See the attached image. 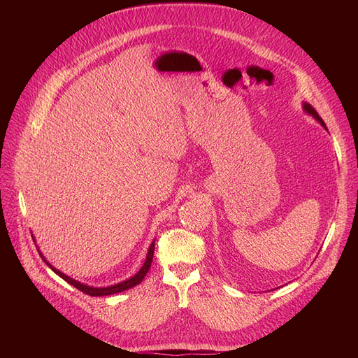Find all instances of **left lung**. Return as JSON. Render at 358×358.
<instances>
[{"instance_id": "1", "label": "left lung", "mask_w": 358, "mask_h": 358, "mask_svg": "<svg viewBox=\"0 0 358 358\" xmlns=\"http://www.w3.org/2000/svg\"><path fill=\"white\" fill-rule=\"evenodd\" d=\"M303 112H305V113H308V115H310L313 119H315V121H318L324 128H326L327 129V127H326V124H324V121H322V119L320 117V115L317 113V110L315 109H313V107L310 106V104H308V103H303ZM327 131H329V129H327Z\"/></svg>"}]
</instances>
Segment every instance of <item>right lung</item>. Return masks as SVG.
Returning a JSON list of instances; mask_svg holds the SVG:
<instances>
[{"label":"right lung","instance_id":"right-lung-1","mask_svg":"<svg viewBox=\"0 0 358 358\" xmlns=\"http://www.w3.org/2000/svg\"><path fill=\"white\" fill-rule=\"evenodd\" d=\"M32 239H34V242H36V237H34V236H32ZM37 248H38V246H37ZM37 251H38V254H40V257H41L43 262H45V263H46V264H48V266L53 270V272H55L59 278H62L64 280H67V282H69L70 285H73L74 288L80 289L82 292H85V294H88V296L101 297V296H112V294H116V292H122V291L129 289V288H133V287H136V285H138L140 282H142V280H143V279H145V276H146V273L149 272L150 264H152L154 251H155V241H152V243H150V246H149V249H148V254H146L145 263H143V266H142V267H140L138 272H137L134 276L129 278V279L122 280V282L115 284V285H110V287H90V285H86V284H82V282H79V280H76V279H73V278L67 276L66 273L59 272V270H58L57 267H53V266L48 262L46 257L41 254L40 248L37 249Z\"/></svg>","mask_w":358,"mask_h":358}]
</instances>
